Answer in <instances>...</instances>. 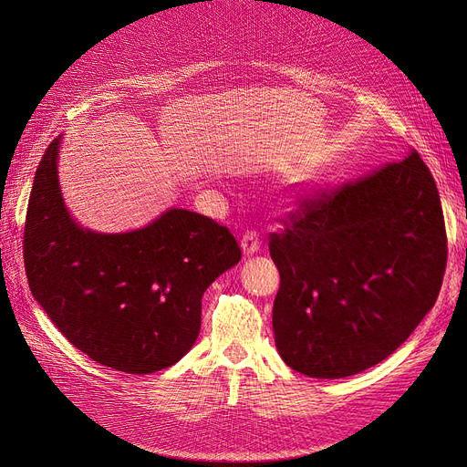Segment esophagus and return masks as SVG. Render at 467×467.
<instances>
[{"label":"esophagus","instance_id":"34e87169","mask_svg":"<svg viewBox=\"0 0 467 467\" xmlns=\"http://www.w3.org/2000/svg\"><path fill=\"white\" fill-rule=\"evenodd\" d=\"M240 246H242V252L246 255H252L255 254L259 248H261V240H259V234L255 231H246L242 234V240H240Z\"/></svg>","mask_w":467,"mask_h":467}]
</instances>
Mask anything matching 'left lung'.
Wrapping results in <instances>:
<instances>
[{"instance_id": "left-lung-1", "label": "left lung", "mask_w": 467, "mask_h": 467, "mask_svg": "<svg viewBox=\"0 0 467 467\" xmlns=\"http://www.w3.org/2000/svg\"><path fill=\"white\" fill-rule=\"evenodd\" d=\"M297 202L268 236L280 273L276 348L312 379L361 373L394 354L437 301L447 266L437 185L410 150Z\"/></svg>"}]
</instances>
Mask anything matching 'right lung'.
Segmentation results:
<instances>
[{
    "mask_svg": "<svg viewBox=\"0 0 467 467\" xmlns=\"http://www.w3.org/2000/svg\"><path fill=\"white\" fill-rule=\"evenodd\" d=\"M58 143L41 157L24 221L34 297L96 363L130 375L166 369L192 348L204 291L240 261L238 242L217 221L178 208L125 234L78 227L58 187Z\"/></svg>",
    "mask_w": 467,
    "mask_h": 467,
    "instance_id": "obj_1",
    "label": "right lung"
}]
</instances>
